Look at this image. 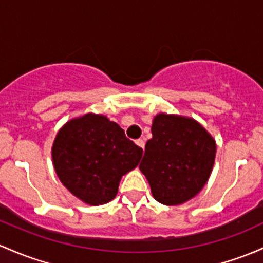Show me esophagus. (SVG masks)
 <instances>
[{
	"label": "esophagus",
	"mask_w": 263,
	"mask_h": 263,
	"mask_svg": "<svg viewBox=\"0 0 263 263\" xmlns=\"http://www.w3.org/2000/svg\"><path fill=\"white\" fill-rule=\"evenodd\" d=\"M136 143L141 147V148L143 149V151H145V140H143V138H140V140H137Z\"/></svg>",
	"instance_id": "34e87169"
}]
</instances>
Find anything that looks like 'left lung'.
<instances>
[{"label": "left lung", "mask_w": 263, "mask_h": 263, "mask_svg": "<svg viewBox=\"0 0 263 263\" xmlns=\"http://www.w3.org/2000/svg\"><path fill=\"white\" fill-rule=\"evenodd\" d=\"M140 170L152 196L166 206L182 204L203 189L212 172L216 141L191 117L158 114Z\"/></svg>", "instance_id": "1"}]
</instances>
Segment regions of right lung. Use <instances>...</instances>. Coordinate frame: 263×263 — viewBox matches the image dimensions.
Instances as JSON below:
<instances>
[{"instance_id": "right-lung-1", "label": "right lung", "mask_w": 263, "mask_h": 263, "mask_svg": "<svg viewBox=\"0 0 263 263\" xmlns=\"http://www.w3.org/2000/svg\"><path fill=\"white\" fill-rule=\"evenodd\" d=\"M142 152L116 122L89 112L60 128L52 145V163L74 197L99 206L116 197L121 178L136 168Z\"/></svg>"}]
</instances>
